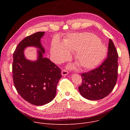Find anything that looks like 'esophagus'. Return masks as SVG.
Instances as JSON below:
<instances>
[{"label": "esophagus", "instance_id": "esophagus-1", "mask_svg": "<svg viewBox=\"0 0 130 130\" xmlns=\"http://www.w3.org/2000/svg\"><path fill=\"white\" fill-rule=\"evenodd\" d=\"M61 73H62V75L63 76H66V75H68V72L67 70L64 69V70H62Z\"/></svg>", "mask_w": 130, "mask_h": 130}]
</instances>
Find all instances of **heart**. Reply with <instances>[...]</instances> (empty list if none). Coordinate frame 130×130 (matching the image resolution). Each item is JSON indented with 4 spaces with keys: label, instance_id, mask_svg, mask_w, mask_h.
Returning <instances> with one entry per match:
<instances>
[{
    "label": "heart",
    "instance_id": "heart-1",
    "mask_svg": "<svg viewBox=\"0 0 130 130\" xmlns=\"http://www.w3.org/2000/svg\"><path fill=\"white\" fill-rule=\"evenodd\" d=\"M76 52L75 59L82 68L90 69L98 66L105 57L106 48L95 35L88 32L69 35L63 43L57 41L51 44L50 53L54 63L67 60L70 53Z\"/></svg>",
    "mask_w": 130,
    "mask_h": 130
}]
</instances>
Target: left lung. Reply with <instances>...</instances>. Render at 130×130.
<instances>
[{"label": "left lung", "mask_w": 130, "mask_h": 130, "mask_svg": "<svg viewBox=\"0 0 130 130\" xmlns=\"http://www.w3.org/2000/svg\"><path fill=\"white\" fill-rule=\"evenodd\" d=\"M118 59L116 49L109 39L107 58L99 67L81 75L82 83L79 91L82 97L89 100H98L110 93L117 82Z\"/></svg>", "instance_id": "left-lung-1"}]
</instances>
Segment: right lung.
<instances>
[{
    "label": "right lung",
    "mask_w": 130,
    "mask_h": 130,
    "mask_svg": "<svg viewBox=\"0 0 130 130\" xmlns=\"http://www.w3.org/2000/svg\"><path fill=\"white\" fill-rule=\"evenodd\" d=\"M45 33L38 32L26 37L18 45L13 57V79L18 93L26 101L37 106L53 100L62 77L61 69L49 59L43 57L45 49L41 39ZM28 46L39 49L36 61L25 58L24 51Z\"/></svg>",
    "instance_id": "obj_1"
}]
</instances>
